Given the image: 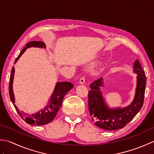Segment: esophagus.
Instances as JSON below:
<instances>
[{"label":"esophagus","mask_w":154,"mask_h":154,"mask_svg":"<svg viewBox=\"0 0 154 154\" xmlns=\"http://www.w3.org/2000/svg\"><path fill=\"white\" fill-rule=\"evenodd\" d=\"M85 81V77H82L79 80V83L80 84H84Z\"/></svg>","instance_id":"1"}]
</instances>
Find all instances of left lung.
<instances>
[{
  "instance_id": "1",
  "label": "left lung",
  "mask_w": 154,
  "mask_h": 154,
  "mask_svg": "<svg viewBox=\"0 0 154 154\" xmlns=\"http://www.w3.org/2000/svg\"><path fill=\"white\" fill-rule=\"evenodd\" d=\"M134 73L137 74L134 98L131 104L124 108H110L104 100L100 87H103L102 77L90 85L89 91V110L94 124L106 130L122 128L131 121L141 109L144 98L146 77L140 61L136 60L133 66Z\"/></svg>"
}]
</instances>
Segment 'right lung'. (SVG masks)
<instances>
[{
    "mask_svg": "<svg viewBox=\"0 0 154 154\" xmlns=\"http://www.w3.org/2000/svg\"><path fill=\"white\" fill-rule=\"evenodd\" d=\"M46 48L45 44L43 42L41 41H32L28 42L26 45V47L23 48L20 53L18 55L17 58L16 59L14 63H16L21 55L24 54V52L30 48ZM15 69L14 67H12L11 71V77H10V83H9V95L12 103L14 104V106L16 109L17 112L22 119L24 120L26 122L32 124V125L36 126H42L51 122L54 119L56 116L57 112L61 106L62 102H63V97H65L69 91L73 87V85L70 82H58L55 85V89L53 93H52L51 97L49 99L45 106L43 109H41L38 112L32 114L30 116H28V114L25 113L23 111L20 110L16 106L15 103V97L14 93H13L12 85L13 80H14Z\"/></svg>",
    "mask_w": 154,
    "mask_h": 154,
    "instance_id": "add662e5",
    "label": "right lung"
}]
</instances>
